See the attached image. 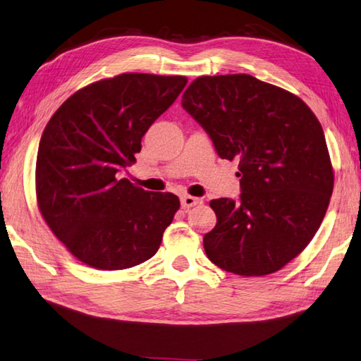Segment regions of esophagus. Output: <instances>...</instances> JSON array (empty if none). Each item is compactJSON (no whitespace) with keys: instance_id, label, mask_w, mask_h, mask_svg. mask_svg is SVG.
Instances as JSON below:
<instances>
[{"instance_id":"1","label":"esophagus","mask_w":361,"mask_h":361,"mask_svg":"<svg viewBox=\"0 0 361 361\" xmlns=\"http://www.w3.org/2000/svg\"><path fill=\"white\" fill-rule=\"evenodd\" d=\"M202 203V199H199V197H192V195H183L181 197V207L183 209H189L195 207V204H200Z\"/></svg>"}]
</instances>
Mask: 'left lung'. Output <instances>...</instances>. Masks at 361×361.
Listing matches in <instances>:
<instances>
[{
    "mask_svg": "<svg viewBox=\"0 0 361 361\" xmlns=\"http://www.w3.org/2000/svg\"><path fill=\"white\" fill-rule=\"evenodd\" d=\"M181 106L219 157L239 161V200L216 199L208 258L244 277L280 271L312 241L329 208L334 169L322 126L299 97L250 75L200 76Z\"/></svg>",
    "mask_w": 361,
    "mask_h": 361,
    "instance_id": "1",
    "label": "left lung"
}]
</instances>
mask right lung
I'll return each mask as SVG.
<instances>
[{
	"instance_id": "add662e5",
	"label": "right lung",
	"mask_w": 361,
	"mask_h": 361,
	"mask_svg": "<svg viewBox=\"0 0 361 361\" xmlns=\"http://www.w3.org/2000/svg\"><path fill=\"white\" fill-rule=\"evenodd\" d=\"M186 76L122 73L68 97L42 134L35 194L42 217L81 263L122 271L150 259L180 208L171 192L118 180Z\"/></svg>"
}]
</instances>
